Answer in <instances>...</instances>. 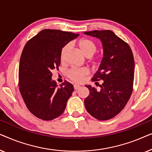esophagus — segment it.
I'll return each mask as SVG.
<instances>
[{"mask_svg": "<svg viewBox=\"0 0 152 152\" xmlns=\"http://www.w3.org/2000/svg\"><path fill=\"white\" fill-rule=\"evenodd\" d=\"M80 86L79 84H74V88H75V90H78L79 88H80Z\"/></svg>", "mask_w": 152, "mask_h": 152, "instance_id": "34e87169", "label": "esophagus"}]
</instances>
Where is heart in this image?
<instances>
[{"label": "heart", "mask_w": 152, "mask_h": 152, "mask_svg": "<svg viewBox=\"0 0 152 152\" xmlns=\"http://www.w3.org/2000/svg\"><path fill=\"white\" fill-rule=\"evenodd\" d=\"M78 46L80 48L82 53L86 56V57L90 58L94 55L96 52V45L92 41L87 39H82L78 41ZM69 45H65L62 48L61 53H60V60L61 62L65 61L66 54H67ZM88 73V70L87 68H72L68 72L67 75L70 80L76 82H82L84 76H86Z\"/></svg>", "instance_id": "1"}]
</instances>
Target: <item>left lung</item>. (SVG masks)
<instances>
[{
    "label": "left lung",
    "mask_w": 152,
    "mask_h": 152,
    "mask_svg": "<svg viewBox=\"0 0 152 152\" xmlns=\"http://www.w3.org/2000/svg\"><path fill=\"white\" fill-rule=\"evenodd\" d=\"M84 34L99 39L103 48L101 64L91 80H102L100 89L86 85L90 93L84 99V105L93 117L107 120L124 109L132 95L134 55L129 45L111 30H93Z\"/></svg>",
    "instance_id": "left-lung-1"
}]
</instances>
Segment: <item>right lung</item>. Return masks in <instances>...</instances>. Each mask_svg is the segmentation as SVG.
<instances>
[{
	"label": "right lung",
	"mask_w": 152,
	"mask_h": 152,
	"mask_svg": "<svg viewBox=\"0 0 152 152\" xmlns=\"http://www.w3.org/2000/svg\"><path fill=\"white\" fill-rule=\"evenodd\" d=\"M79 34L45 29L29 40L20 59L19 90L27 108L43 120H52L64 113L73 85L64 81L59 86L52 80V70L61 64L64 45Z\"/></svg>",
	"instance_id": "add662e5"
}]
</instances>
